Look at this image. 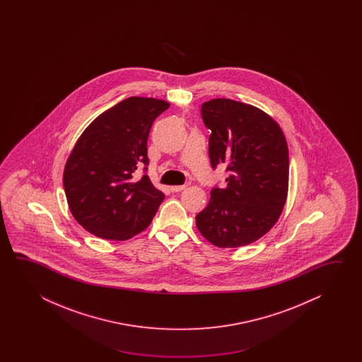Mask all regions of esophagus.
I'll return each instance as SVG.
<instances>
[{
	"label": "esophagus",
	"mask_w": 362,
	"mask_h": 362,
	"mask_svg": "<svg viewBox=\"0 0 362 362\" xmlns=\"http://www.w3.org/2000/svg\"><path fill=\"white\" fill-rule=\"evenodd\" d=\"M185 187H186V185H175V186H170V192H181V190H184Z\"/></svg>",
	"instance_id": "esophagus-1"
}]
</instances>
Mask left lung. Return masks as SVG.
<instances>
[{
	"instance_id": "8db88e82",
	"label": "left lung",
	"mask_w": 362,
	"mask_h": 362,
	"mask_svg": "<svg viewBox=\"0 0 362 362\" xmlns=\"http://www.w3.org/2000/svg\"><path fill=\"white\" fill-rule=\"evenodd\" d=\"M215 168L226 164V187L211 192L195 216L200 234L214 246L254 243L276 225L288 192V147L279 124L252 105L215 98L202 105Z\"/></svg>"
}]
</instances>
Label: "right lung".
I'll use <instances>...</instances> for the list:
<instances>
[{"label": "right lung", "instance_id": "add662e5", "mask_svg": "<svg viewBox=\"0 0 362 362\" xmlns=\"http://www.w3.org/2000/svg\"><path fill=\"white\" fill-rule=\"evenodd\" d=\"M170 107L156 98L129 97L89 124L63 170L69 211L85 230L110 240H127L153 221L164 194L147 175H133L148 163L153 122Z\"/></svg>", "mask_w": 362, "mask_h": 362}]
</instances>
